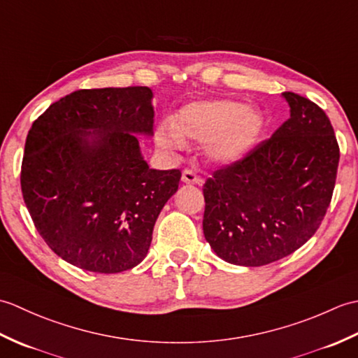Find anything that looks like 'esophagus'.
Instances as JSON below:
<instances>
[{"mask_svg":"<svg viewBox=\"0 0 358 358\" xmlns=\"http://www.w3.org/2000/svg\"><path fill=\"white\" fill-rule=\"evenodd\" d=\"M181 180H183V183H186V185H201L203 183V178L192 169H185L183 173H181Z\"/></svg>","mask_w":358,"mask_h":358,"instance_id":"1","label":"esophagus"}]
</instances>
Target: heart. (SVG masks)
Masks as SVG:
<instances>
[{
    "instance_id": "obj_1",
    "label": "heart",
    "mask_w": 358,
    "mask_h": 358,
    "mask_svg": "<svg viewBox=\"0 0 358 358\" xmlns=\"http://www.w3.org/2000/svg\"><path fill=\"white\" fill-rule=\"evenodd\" d=\"M264 129L262 112L238 100H201L180 109L173 121L158 124V148L177 152L186 138L204 143L210 163L226 166L245 158L260 140Z\"/></svg>"
}]
</instances>
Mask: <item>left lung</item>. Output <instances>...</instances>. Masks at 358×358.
I'll list each match as a JSON object with an SVG mask.
<instances>
[{"label": "left lung", "instance_id": "1", "mask_svg": "<svg viewBox=\"0 0 358 358\" xmlns=\"http://www.w3.org/2000/svg\"><path fill=\"white\" fill-rule=\"evenodd\" d=\"M291 117L203 186L204 238L224 262L264 266L317 232L336 186L338 143L322 108L283 92Z\"/></svg>", "mask_w": 358, "mask_h": 358}]
</instances>
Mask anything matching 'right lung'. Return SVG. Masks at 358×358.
Here are the masks:
<instances>
[{"label": "right lung", "mask_w": 358, "mask_h": 358, "mask_svg": "<svg viewBox=\"0 0 358 358\" xmlns=\"http://www.w3.org/2000/svg\"><path fill=\"white\" fill-rule=\"evenodd\" d=\"M136 134H154L146 86L81 89L49 106L26 138L21 191L36 231L80 269L141 263L180 169H150Z\"/></svg>", "instance_id": "right-lung-1"}]
</instances>
